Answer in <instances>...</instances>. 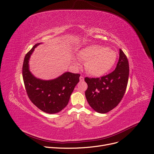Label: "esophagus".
Segmentation results:
<instances>
[{
	"label": "esophagus",
	"mask_w": 154,
	"mask_h": 154,
	"mask_svg": "<svg viewBox=\"0 0 154 154\" xmlns=\"http://www.w3.org/2000/svg\"><path fill=\"white\" fill-rule=\"evenodd\" d=\"M79 80H80V81H84V77L83 76H80Z\"/></svg>",
	"instance_id": "esophagus-1"
}]
</instances>
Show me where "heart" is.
Instances as JSON below:
<instances>
[{
  "label": "heart",
  "mask_w": 154,
  "mask_h": 154,
  "mask_svg": "<svg viewBox=\"0 0 154 154\" xmlns=\"http://www.w3.org/2000/svg\"><path fill=\"white\" fill-rule=\"evenodd\" d=\"M79 60L85 62L88 73L94 76H101L108 73L114 65L117 55L113 50L98 45H92L78 53Z\"/></svg>",
  "instance_id": "heart-1"
}]
</instances>
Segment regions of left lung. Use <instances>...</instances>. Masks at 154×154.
Wrapping results in <instances>:
<instances>
[{
    "label": "left lung",
    "mask_w": 154,
    "mask_h": 154,
    "mask_svg": "<svg viewBox=\"0 0 154 154\" xmlns=\"http://www.w3.org/2000/svg\"><path fill=\"white\" fill-rule=\"evenodd\" d=\"M129 75L128 58L120 49L119 61L111 73L101 78H85L88 85L85 96L89 106L99 113H107L114 109L125 94Z\"/></svg>",
    "instance_id": "8db88e82"
}]
</instances>
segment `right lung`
Segmentation results:
<instances>
[{"label": "right lung", "mask_w": 154, "mask_h": 154, "mask_svg": "<svg viewBox=\"0 0 154 154\" xmlns=\"http://www.w3.org/2000/svg\"><path fill=\"white\" fill-rule=\"evenodd\" d=\"M38 44H36L25 57L22 76L26 92L32 103L42 111L55 114L67 106L70 96L79 81V74L66 72L49 81L35 78L29 69V60Z\"/></svg>", "instance_id": "1"}]
</instances>
